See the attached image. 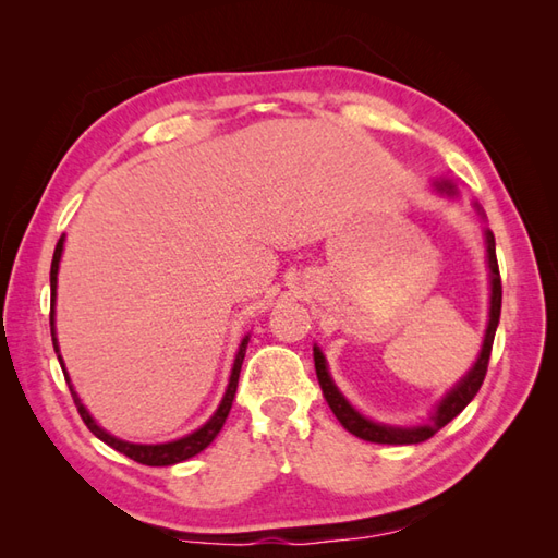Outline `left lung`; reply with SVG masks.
<instances>
[{
  "mask_svg": "<svg viewBox=\"0 0 558 558\" xmlns=\"http://www.w3.org/2000/svg\"><path fill=\"white\" fill-rule=\"evenodd\" d=\"M436 192H441L450 198H456V184L453 180H436L434 182ZM480 216L484 218V210L480 204H472ZM484 244H487V266H489V322L487 330H484V340H482V350L477 354V362L472 364V369L460 378V381L448 390V393L436 402L434 412L429 414V420L422 424H412V426H396V424H384V422H374L369 417L352 405V402L340 393V388L336 386L333 378H330L328 364L324 352L318 345H314V366H316V378L318 386L324 390V398L328 402V408L333 410L338 422L345 426V429L354 436L364 438V441L372 444H388V446H405V444H422L426 438H432L441 426H446L450 420L458 417V414L470 405V400L477 396V390L487 376V364H489V354L494 345V336H496V326H499V316H501V276H499V264H496V242H494V232L489 228H484Z\"/></svg>",
  "mask_w": 558,
  "mask_h": 558,
  "instance_id": "obj_1",
  "label": "left lung"
}]
</instances>
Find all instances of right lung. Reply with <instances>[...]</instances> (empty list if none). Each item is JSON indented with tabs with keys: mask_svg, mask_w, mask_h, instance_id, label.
I'll list each match as a JSON object with an SVG mask.
<instances>
[{
	"mask_svg": "<svg viewBox=\"0 0 558 558\" xmlns=\"http://www.w3.org/2000/svg\"><path fill=\"white\" fill-rule=\"evenodd\" d=\"M62 252H64V234L59 236V242L54 246L52 268H50V292H52L50 294V330H52V345H54V352H57V360H59V364H62V372H64V378H66V384H69L71 396H74V402H76V408H78L81 420L86 422L88 429L96 434L100 441L112 446L114 450H120V453H124L126 458L141 462V465L165 468V465H174V462H182V460L194 458L196 453H201V450L208 448L213 444V438L220 434L225 420H228L230 408H232V400H234V393H236V381H240V372H242V362H244L246 345H248V336L242 338L240 350H236V354H234L230 381H228V388H225V396L220 400V405H218L216 412H213V417L204 426H198L196 432L186 434L182 438H174V441H168V444H132V441H122V438H117L110 432H105L102 426L90 417V412L86 410V405H83L78 393L74 390V384H71L62 354H59L57 328H54V302H57V272H59V260H62Z\"/></svg>",
	"mask_w": 558,
	"mask_h": 558,
	"instance_id": "1",
	"label": "right lung"
}]
</instances>
